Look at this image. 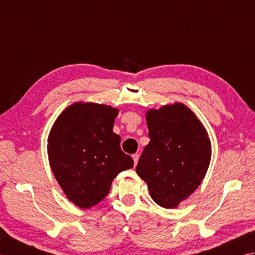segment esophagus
<instances>
[{"label": "esophagus", "instance_id": "1", "mask_svg": "<svg viewBox=\"0 0 255 255\" xmlns=\"http://www.w3.org/2000/svg\"><path fill=\"white\" fill-rule=\"evenodd\" d=\"M132 157H133V160H134V164L136 165V164H137V162H138V157H139V155H138V154H133V155H132Z\"/></svg>", "mask_w": 255, "mask_h": 255}]
</instances>
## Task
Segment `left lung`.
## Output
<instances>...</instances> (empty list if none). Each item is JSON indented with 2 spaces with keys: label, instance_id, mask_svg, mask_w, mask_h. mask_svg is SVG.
<instances>
[{
  "label": "left lung",
  "instance_id": "obj_1",
  "mask_svg": "<svg viewBox=\"0 0 255 255\" xmlns=\"http://www.w3.org/2000/svg\"><path fill=\"white\" fill-rule=\"evenodd\" d=\"M149 143L136 166L152 199L175 208L198 188L209 167L211 143L195 113L183 103L146 113Z\"/></svg>",
  "mask_w": 255,
  "mask_h": 255
}]
</instances>
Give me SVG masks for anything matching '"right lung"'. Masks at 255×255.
Returning <instances> with one entry per match:
<instances>
[{"mask_svg":"<svg viewBox=\"0 0 255 255\" xmlns=\"http://www.w3.org/2000/svg\"><path fill=\"white\" fill-rule=\"evenodd\" d=\"M118 113L109 106L78 102L65 109L50 129L51 170L67 198L82 209L99 204L117 175L134 165L113 132Z\"/></svg>","mask_w":255,"mask_h":255,"instance_id":"right-lung-1","label":"right lung"}]
</instances>
